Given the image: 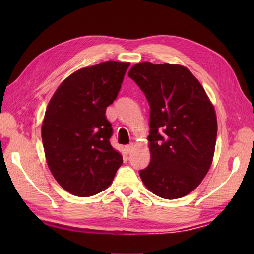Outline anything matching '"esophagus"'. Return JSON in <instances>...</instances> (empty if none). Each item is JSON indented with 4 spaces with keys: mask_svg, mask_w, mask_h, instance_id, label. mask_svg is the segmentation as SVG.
<instances>
[{
    "mask_svg": "<svg viewBox=\"0 0 254 254\" xmlns=\"http://www.w3.org/2000/svg\"><path fill=\"white\" fill-rule=\"evenodd\" d=\"M134 148V145L131 143V144H128V145H127L126 146V152L127 153V154H130L131 152H132V149Z\"/></svg>",
    "mask_w": 254,
    "mask_h": 254,
    "instance_id": "1",
    "label": "esophagus"
}]
</instances>
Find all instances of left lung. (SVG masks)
Listing matches in <instances>:
<instances>
[{
  "label": "left lung",
  "mask_w": 254,
  "mask_h": 254,
  "mask_svg": "<svg viewBox=\"0 0 254 254\" xmlns=\"http://www.w3.org/2000/svg\"><path fill=\"white\" fill-rule=\"evenodd\" d=\"M150 108V163L139 176L149 191L167 199L195 189L212 165L217 136L213 105L185 66L137 63L128 72Z\"/></svg>",
  "instance_id": "obj_1"
}]
</instances>
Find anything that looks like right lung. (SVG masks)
<instances>
[{
	"label": "right lung",
	"instance_id": "add662e5",
	"mask_svg": "<svg viewBox=\"0 0 254 254\" xmlns=\"http://www.w3.org/2000/svg\"><path fill=\"white\" fill-rule=\"evenodd\" d=\"M128 62L80 68L64 80L48 105L41 127L46 159L64 190L91 196L109 187L123 163L112 148L107 107L116 100Z\"/></svg>",
	"mask_w": 254,
	"mask_h": 254
}]
</instances>
